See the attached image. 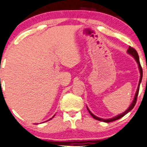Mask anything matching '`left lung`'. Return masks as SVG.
<instances>
[{
	"label": "left lung",
	"mask_w": 147,
	"mask_h": 147,
	"mask_svg": "<svg viewBox=\"0 0 147 147\" xmlns=\"http://www.w3.org/2000/svg\"><path fill=\"white\" fill-rule=\"evenodd\" d=\"M128 53H129L130 55H131L132 56L134 57L135 59L136 60V61H137V63H138V66H139V69H140V82H139V84H138V90L136 91V95H135V97H134V99H133L132 104H131V106H129V109L126 110L125 112L119 115H117L115 116V117H113V118H111V119H102V118H99L98 117H97V116L94 115L92 113L90 112V110H89L87 108L88 111L89 113L90 114V115L92 116V117L94 118V119H97V120H99V121H102V122H113V121H115L117 120V119H120L121 117H122L123 116L125 115L126 114H127L129 112V111H131L132 109H133V107H134L135 105H136V102H137V98H138V93H139V90H140V83H141V81H142V66L140 65V59H139V56H138V54L137 51L136 50V49H134L132 47L129 46V49H128L127 50Z\"/></svg>",
	"instance_id": "obj_1"
}]
</instances>
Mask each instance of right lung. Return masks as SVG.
I'll list each match as a JSON object with an SVG mask.
<instances>
[{
	"label": "right lung",
	"instance_id": "1",
	"mask_svg": "<svg viewBox=\"0 0 147 147\" xmlns=\"http://www.w3.org/2000/svg\"><path fill=\"white\" fill-rule=\"evenodd\" d=\"M53 117H54V116H53ZM51 119H52V118H51ZM50 119H49V120H50Z\"/></svg>",
	"mask_w": 147,
	"mask_h": 147
}]
</instances>
